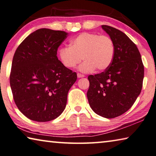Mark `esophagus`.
Wrapping results in <instances>:
<instances>
[{
  "label": "esophagus",
  "mask_w": 156,
  "mask_h": 156,
  "mask_svg": "<svg viewBox=\"0 0 156 156\" xmlns=\"http://www.w3.org/2000/svg\"><path fill=\"white\" fill-rule=\"evenodd\" d=\"M83 75H82V74H80V73H77V77L78 78H82V77H84Z\"/></svg>",
  "instance_id": "1"
}]
</instances>
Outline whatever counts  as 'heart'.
<instances>
[{
	"label": "heart",
	"mask_w": 156,
	"mask_h": 156,
	"mask_svg": "<svg viewBox=\"0 0 156 156\" xmlns=\"http://www.w3.org/2000/svg\"><path fill=\"white\" fill-rule=\"evenodd\" d=\"M115 45L108 36L97 33L83 32L70 41V46L58 50V57L63 65L67 68H75L81 62L80 70L88 73L96 69L98 71L106 70L113 62Z\"/></svg>",
	"instance_id": "b5f03b06"
}]
</instances>
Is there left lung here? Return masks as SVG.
<instances>
[{"label": "left lung", "mask_w": 156, "mask_h": 156, "mask_svg": "<svg viewBox=\"0 0 156 156\" xmlns=\"http://www.w3.org/2000/svg\"><path fill=\"white\" fill-rule=\"evenodd\" d=\"M102 29L113 39L115 56L104 72L89 75L87 98L90 108L106 118L121 115L141 93L144 66L136 45L120 30L108 25Z\"/></svg>", "instance_id": "1"}]
</instances>
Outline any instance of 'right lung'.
<instances>
[{"instance_id": "1", "label": "right lung", "mask_w": 156, "mask_h": 156, "mask_svg": "<svg viewBox=\"0 0 156 156\" xmlns=\"http://www.w3.org/2000/svg\"><path fill=\"white\" fill-rule=\"evenodd\" d=\"M67 37L64 31L41 28L25 38L14 53L10 86L18 108L31 120H53L66 108L77 78L57 56Z\"/></svg>"}]
</instances>
